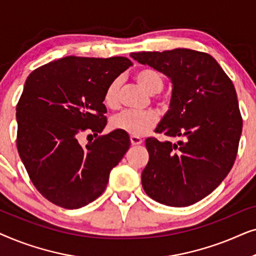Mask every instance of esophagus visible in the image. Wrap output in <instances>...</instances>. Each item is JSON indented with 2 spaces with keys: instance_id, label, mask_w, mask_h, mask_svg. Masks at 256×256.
<instances>
[{
  "instance_id": "esophagus-1",
  "label": "esophagus",
  "mask_w": 256,
  "mask_h": 256,
  "mask_svg": "<svg viewBox=\"0 0 256 256\" xmlns=\"http://www.w3.org/2000/svg\"><path fill=\"white\" fill-rule=\"evenodd\" d=\"M130 142H132V146H138V144H141V143H142L143 141H142L141 138H138V136L132 135V136H130Z\"/></svg>"
}]
</instances>
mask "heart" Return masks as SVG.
<instances>
[{
	"instance_id": "obj_1",
	"label": "heart",
	"mask_w": 256,
	"mask_h": 256,
	"mask_svg": "<svg viewBox=\"0 0 256 256\" xmlns=\"http://www.w3.org/2000/svg\"><path fill=\"white\" fill-rule=\"evenodd\" d=\"M136 82L143 90L150 94H156L162 90L164 79L157 70L144 68L138 70L135 74ZM118 90L120 80L115 79L107 86L104 96V104L110 108L118 106ZM157 124V115L152 110H122L112 118L110 124L114 129L124 130L134 136H142L149 132Z\"/></svg>"
}]
</instances>
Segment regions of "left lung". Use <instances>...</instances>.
Masks as SVG:
<instances>
[{"instance_id":"obj_1","label":"left lung","mask_w":256,"mask_h":256,"mask_svg":"<svg viewBox=\"0 0 256 256\" xmlns=\"http://www.w3.org/2000/svg\"><path fill=\"white\" fill-rule=\"evenodd\" d=\"M130 57L171 79L170 110L155 132L180 138L176 143L146 140L142 186L160 204H194L218 188L236 158L242 118L232 80L212 56L190 48Z\"/></svg>"}]
</instances>
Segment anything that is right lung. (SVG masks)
Listing matches in <instances>:
<instances>
[{
  "instance_id": "1",
  "label": "right lung",
  "mask_w": 256,
  "mask_h": 256,
  "mask_svg": "<svg viewBox=\"0 0 256 256\" xmlns=\"http://www.w3.org/2000/svg\"><path fill=\"white\" fill-rule=\"evenodd\" d=\"M132 65L126 57L68 56L28 76L16 106L17 150L34 188L48 202L73 210L102 194L130 140L118 129L86 147L78 138L104 130V90Z\"/></svg>"
}]
</instances>
